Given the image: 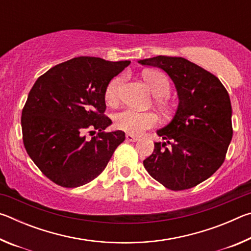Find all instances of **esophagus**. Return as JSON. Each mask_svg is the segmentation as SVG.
I'll use <instances>...</instances> for the list:
<instances>
[{"label": "esophagus", "instance_id": "1", "mask_svg": "<svg viewBox=\"0 0 251 251\" xmlns=\"http://www.w3.org/2000/svg\"><path fill=\"white\" fill-rule=\"evenodd\" d=\"M126 139L128 142H137L138 139H139V137L138 136H135V135H133V134H128L127 133L126 134Z\"/></svg>", "mask_w": 251, "mask_h": 251}]
</instances>
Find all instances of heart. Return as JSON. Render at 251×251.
Returning <instances> with one entry per match:
<instances>
[{
    "mask_svg": "<svg viewBox=\"0 0 251 251\" xmlns=\"http://www.w3.org/2000/svg\"><path fill=\"white\" fill-rule=\"evenodd\" d=\"M144 78L150 86L152 94L156 96L155 105L161 113L166 114L169 105L163 97L171 93V83L167 76L157 71H147L144 73ZM125 82V76L120 75L114 77L105 88V100L108 104H116L120 100L121 90ZM158 123V118L151 112H137V110L125 108L114 116V125L117 129L127 131L128 134L139 135L144 130L150 129Z\"/></svg>",
    "mask_w": 251,
    "mask_h": 251,
    "instance_id": "1",
    "label": "heart"
}]
</instances>
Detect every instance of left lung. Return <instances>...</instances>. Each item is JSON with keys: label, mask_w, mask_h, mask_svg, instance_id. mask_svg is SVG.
I'll return each instance as SVG.
<instances>
[{"label": "left lung", "mask_w": 251, "mask_h": 251, "mask_svg": "<svg viewBox=\"0 0 251 251\" xmlns=\"http://www.w3.org/2000/svg\"><path fill=\"white\" fill-rule=\"evenodd\" d=\"M139 63L166 72L179 97L173 121L157 131L166 143L154 144L144 167L168 189L192 188L209 178L226 158L232 138L228 92L218 77L184 57L159 55Z\"/></svg>", "instance_id": "left-lung-1"}]
</instances>
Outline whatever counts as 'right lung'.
<instances>
[{
	"mask_svg": "<svg viewBox=\"0 0 251 251\" xmlns=\"http://www.w3.org/2000/svg\"><path fill=\"white\" fill-rule=\"evenodd\" d=\"M129 61L79 56L41 75L25 103L21 124L28 156L44 175L65 188L83 186L107 166L122 130L105 131V88ZM96 136L86 140L85 132Z\"/></svg>",
	"mask_w": 251,
	"mask_h": 251,
	"instance_id": "add662e5",
	"label": "right lung"
}]
</instances>
